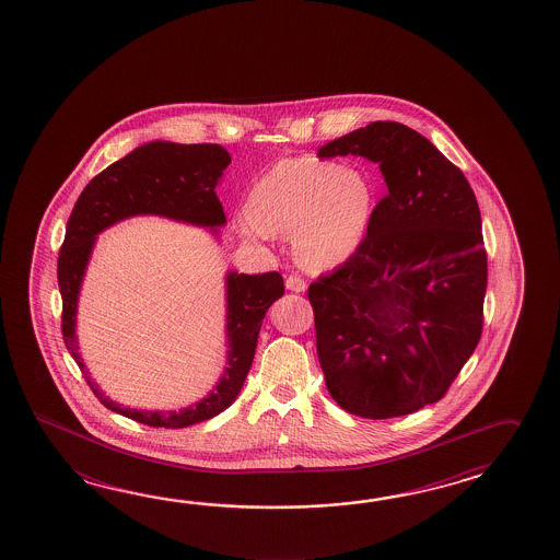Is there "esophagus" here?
I'll return each mask as SVG.
<instances>
[{"instance_id": "34e87169", "label": "esophagus", "mask_w": 560, "mask_h": 560, "mask_svg": "<svg viewBox=\"0 0 560 560\" xmlns=\"http://www.w3.org/2000/svg\"><path fill=\"white\" fill-rule=\"evenodd\" d=\"M285 288L290 290V292H304L306 290V282L296 275H290L285 278Z\"/></svg>"}]
</instances>
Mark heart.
Masks as SVG:
<instances>
[{
	"instance_id": "b5f03b06",
	"label": "heart",
	"mask_w": 560,
	"mask_h": 560,
	"mask_svg": "<svg viewBox=\"0 0 560 560\" xmlns=\"http://www.w3.org/2000/svg\"><path fill=\"white\" fill-rule=\"evenodd\" d=\"M375 187L362 171L316 156L276 163L254 185L248 238L292 236L298 262L310 270H331L362 248L372 226Z\"/></svg>"
}]
</instances>
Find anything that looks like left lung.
Masks as SVG:
<instances>
[{"label":"left lung","mask_w":560,"mask_h":560,"mask_svg":"<svg viewBox=\"0 0 560 560\" xmlns=\"http://www.w3.org/2000/svg\"><path fill=\"white\" fill-rule=\"evenodd\" d=\"M348 154L380 165L387 195L362 248L307 288L319 365L351 416H407L445 395L481 338V212L459 168L401 122H370L318 151Z\"/></svg>","instance_id":"left-lung-1"}]
</instances>
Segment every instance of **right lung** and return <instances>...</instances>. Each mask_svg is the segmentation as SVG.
Masks as SVG:
<instances>
[{
	"label": "right lung",
	"mask_w": 560,
	"mask_h": 560,
	"mask_svg": "<svg viewBox=\"0 0 560 560\" xmlns=\"http://www.w3.org/2000/svg\"><path fill=\"white\" fill-rule=\"evenodd\" d=\"M231 154L220 144H178L151 141L122 156L95 176L81 192L67 222L66 242L57 262V282L63 298V340L67 350L85 373L88 384L103 406L151 428L178 429L219 416L241 394L253 365L258 334L268 307L284 294L278 272L238 275L224 278L226 300V365L209 395L183 409H132L103 394L89 377L79 353L78 304L89 260L101 232L132 217H163L209 229L220 238L226 224L214 188Z\"/></svg>",
	"instance_id": "add662e5"
}]
</instances>
